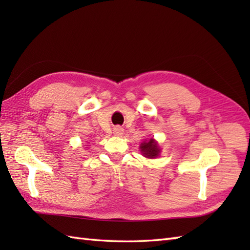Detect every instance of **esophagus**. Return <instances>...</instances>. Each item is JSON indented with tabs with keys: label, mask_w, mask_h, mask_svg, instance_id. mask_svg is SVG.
<instances>
[{
	"label": "esophagus",
	"mask_w": 250,
	"mask_h": 250,
	"mask_svg": "<svg viewBox=\"0 0 250 250\" xmlns=\"http://www.w3.org/2000/svg\"><path fill=\"white\" fill-rule=\"evenodd\" d=\"M113 131H114V134L116 136H121L122 134H124V129H122L121 126H115Z\"/></svg>",
	"instance_id": "1"
}]
</instances>
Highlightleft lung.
Segmentation results:
<instances>
[{"label": "left lung", "instance_id": "obj_1", "mask_svg": "<svg viewBox=\"0 0 250 250\" xmlns=\"http://www.w3.org/2000/svg\"><path fill=\"white\" fill-rule=\"evenodd\" d=\"M140 149H141L142 155L148 159H155L160 156V152H161V149L160 147H159L158 143L153 139L145 140L141 144Z\"/></svg>", "mask_w": 250, "mask_h": 250}]
</instances>
